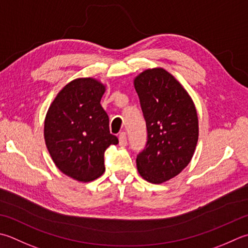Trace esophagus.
I'll return each mask as SVG.
<instances>
[{
    "instance_id": "esophagus-1",
    "label": "esophagus",
    "mask_w": 248,
    "mask_h": 248,
    "mask_svg": "<svg viewBox=\"0 0 248 248\" xmlns=\"http://www.w3.org/2000/svg\"><path fill=\"white\" fill-rule=\"evenodd\" d=\"M119 145L120 146H125L127 145V134H125V132H121L119 134Z\"/></svg>"
}]
</instances>
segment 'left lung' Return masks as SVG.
Here are the masks:
<instances>
[{
  "mask_svg": "<svg viewBox=\"0 0 248 248\" xmlns=\"http://www.w3.org/2000/svg\"><path fill=\"white\" fill-rule=\"evenodd\" d=\"M134 87L147 128V142L138 155L137 167L147 182L161 184L190 162L199 137L197 110L175 77L160 67L140 73Z\"/></svg>",
  "mask_w": 248,
  "mask_h": 248,
  "instance_id": "8db88e82",
  "label": "left lung"
}]
</instances>
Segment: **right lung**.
<instances>
[{
    "mask_svg": "<svg viewBox=\"0 0 248 248\" xmlns=\"http://www.w3.org/2000/svg\"><path fill=\"white\" fill-rule=\"evenodd\" d=\"M105 86L94 78L69 82L53 100L45 118L48 152L62 173L78 182L103 174L104 153L118 144L109 132V119L100 102Z\"/></svg>",
    "mask_w": 248,
    "mask_h": 248,
    "instance_id": "1",
    "label": "right lung"
}]
</instances>
